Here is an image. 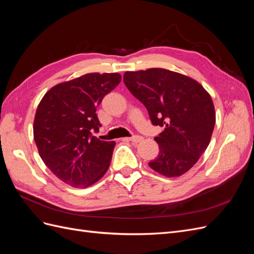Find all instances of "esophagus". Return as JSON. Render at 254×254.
Segmentation results:
<instances>
[{
  "label": "esophagus",
  "mask_w": 254,
  "mask_h": 254,
  "mask_svg": "<svg viewBox=\"0 0 254 254\" xmlns=\"http://www.w3.org/2000/svg\"><path fill=\"white\" fill-rule=\"evenodd\" d=\"M142 140H143V137L141 135H132V136L129 137V141H131L133 143H139Z\"/></svg>",
  "instance_id": "1"
}]
</instances>
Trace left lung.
<instances>
[{
  "mask_svg": "<svg viewBox=\"0 0 254 254\" xmlns=\"http://www.w3.org/2000/svg\"><path fill=\"white\" fill-rule=\"evenodd\" d=\"M124 83L164 130L155 140L158 157L148 165L166 177L187 173L205 151L215 126L210 94L200 83L165 68L126 72Z\"/></svg>",
  "mask_w": 254,
  "mask_h": 254,
  "instance_id": "obj_1",
  "label": "left lung"
}]
</instances>
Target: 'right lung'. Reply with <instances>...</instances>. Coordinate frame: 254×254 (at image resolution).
Instances as JSON below:
<instances>
[{"mask_svg":"<svg viewBox=\"0 0 254 254\" xmlns=\"http://www.w3.org/2000/svg\"><path fill=\"white\" fill-rule=\"evenodd\" d=\"M118 73H90L49 90L38 106L34 139L43 162L68 186L88 188L106 174L115 142L97 139L96 108L121 82Z\"/></svg>","mask_w":254,"mask_h":254,"instance_id":"right-lung-1","label":"right lung"}]
</instances>
